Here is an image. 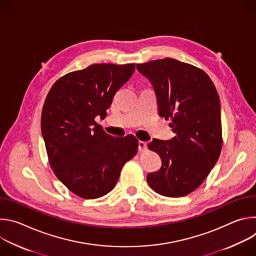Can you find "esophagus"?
<instances>
[{
    "mask_svg": "<svg viewBox=\"0 0 256 256\" xmlns=\"http://www.w3.org/2000/svg\"><path fill=\"white\" fill-rule=\"evenodd\" d=\"M138 151H140V152H144L146 150H147V142H142V140H140V142H138Z\"/></svg>",
    "mask_w": 256,
    "mask_h": 256,
    "instance_id": "obj_1",
    "label": "esophagus"
}]
</instances>
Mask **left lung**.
Wrapping results in <instances>:
<instances>
[{"mask_svg": "<svg viewBox=\"0 0 256 256\" xmlns=\"http://www.w3.org/2000/svg\"><path fill=\"white\" fill-rule=\"evenodd\" d=\"M136 68L152 83L159 116L171 120L175 134L169 140L154 138L149 144L162 165L147 175V182L161 196H184L202 184L221 154L218 92L206 72L174 58L136 64Z\"/></svg>", "mask_w": 256, "mask_h": 256, "instance_id": "obj_1", "label": "left lung"}]
</instances>
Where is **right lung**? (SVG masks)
Instances as JSON below:
<instances>
[{"mask_svg": "<svg viewBox=\"0 0 256 256\" xmlns=\"http://www.w3.org/2000/svg\"><path fill=\"white\" fill-rule=\"evenodd\" d=\"M134 72V64H94L60 77L46 96L42 132L48 162L68 190L82 198L112 192L122 168L136 154L134 136H112L95 122L106 116Z\"/></svg>", "mask_w": 256, "mask_h": 256, "instance_id": "1", "label": "right lung"}]
</instances>
